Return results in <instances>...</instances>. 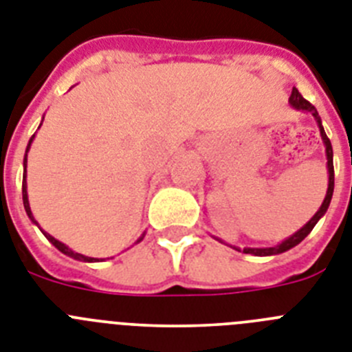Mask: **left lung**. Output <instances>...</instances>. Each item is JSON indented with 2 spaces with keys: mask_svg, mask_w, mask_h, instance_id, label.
I'll list each match as a JSON object with an SVG mask.
<instances>
[{
  "mask_svg": "<svg viewBox=\"0 0 352 352\" xmlns=\"http://www.w3.org/2000/svg\"><path fill=\"white\" fill-rule=\"evenodd\" d=\"M290 103L294 105L295 109H300V111H308L311 112L313 116H315V120L318 121V129H320V135L322 140H324V144H326V153H327V170H329V186H327V193H326V199H324V202H322L320 209H318L317 212H315V217L311 218V220L306 223V226L300 229V231L295 232L294 236H290L288 240H285L283 243L276 245V247H268V249H243L245 254H254V256H274V254H281L285 252V250L292 249V247H295V245H299L300 241L306 238V236L311 232V229L315 227V223H317L318 220H320L322 217H324V212L327 211V208H329V202H331V197H333V190H335V168H333V146H331V141H329V138L326 135V132H324V126H322V121H320V116H318L317 109L313 107L311 103L308 102V100L304 98L302 94L299 93V91L292 89V96H290Z\"/></svg>",
  "mask_w": 352,
  "mask_h": 352,
  "instance_id": "1",
  "label": "left lung"
}]
</instances>
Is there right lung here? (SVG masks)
Segmentation results:
<instances>
[{
  "instance_id": "add662e5",
  "label": "right lung",
  "mask_w": 352,
  "mask_h": 352,
  "mask_svg": "<svg viewBox=\"0 0 352 352\" xmlns=\"http://www.w3.org/2000/svg\"><path fill=\"white\" fill-rule=\"evenodd\" d=\"M32 138H34V135H32ZM30 143H32V140H30ZM30 143H28V148H30ZM28 148H26V152H28ZM23 204H25L26 214L30 217L32 221H35L34 217H32L30 204H28V195H26V155H25V173H23ZM41 231H43V229H41ZM44 236H46V238H48V240L52 241V243L55 245V247H57V249L60 250L62 254H66V256H69V258H75V259H78V261H100V259L87 258V256H84V254L73 252V250H71L69 247H66V245H64V243H60V241H58V240H55V238H53V236H50L48 232H44Z\"/></svg>"
}]
</instances>
